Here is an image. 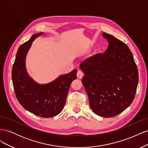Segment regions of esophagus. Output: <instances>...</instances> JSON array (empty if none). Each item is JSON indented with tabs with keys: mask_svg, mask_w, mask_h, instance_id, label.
Listing matches in <instances>:
<instances>
[{
	"mask_svg": "<svg viewBox=\"0 0 148 148\" xmlns=\"http://www.w3.org/2000/svg\"><path fill=\"white\" fill-rule=\"evenodd\" d=\"M83 77V73L82 72V71L78 70L77 72V78L79 79H82Z\"/></svg>",
	"mask_w": 148,
	"mask_h": 148,
	"instance_id": "esophagus-1",
	"label": "esophagus"
}]
</instances>
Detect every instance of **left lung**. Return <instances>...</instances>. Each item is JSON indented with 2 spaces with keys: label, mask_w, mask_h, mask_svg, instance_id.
<instances>
[{
  "label": "left lung",
  "mask_w": 148,
  "mask_h": 148,
  "mask_svg": "<svg viewBox=\"0 0 148 148\" xmlns=\"http://www.w3.org/2000/svg\"><path fill=\"white\" fill-rule=\"evenodd\" d=\"M109 43L103 53L82 62V83L89 106L96 115L112 117L130 106L135 96L138 71L132 52L122 41L103 33Z\"/></svg>",
  "instance_id": "1"
}]
</instances>
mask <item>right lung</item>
<instances>
[{
    "instance_id": "right-lung-1",
    "label": "right lung",
    "mask_w": 148,
    "mask_h": 148,
    "mask_svg": "<svg viewBox=\"0 0 148 148\" xmlns=\"http://www.w3.org/2000/svg\"><path fill=\"white\" fill-rule=\"evenodd\" d=\"M44 33L33 34L29 41L20 46L12 67V77L16 98L26 110L44 118L61 112L65 104L70 84L77 79V70L62 75L46 84L36 82L29 75L26 58L32 42Z\"/></svg>"
}]
</instances>
